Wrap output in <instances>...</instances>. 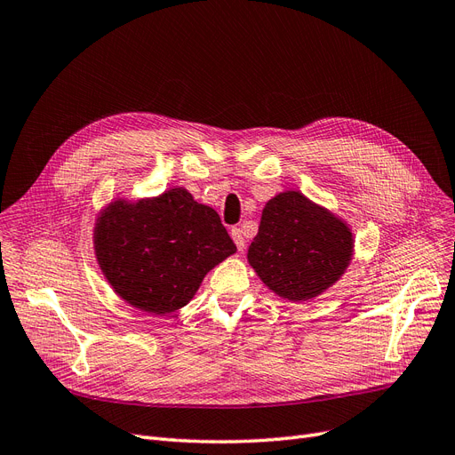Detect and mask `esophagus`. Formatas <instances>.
Wrapping results in <instances>:
<instances>
[{"label":"esophagus","mask_w":455,"mask_h":455,"mask_svg":"<svg viewBox=\"0 0 455 455\" xmlns=\"http://www.w3.org/2000/svg\"><path fill=\"white\" fill-rule=\"evenodd\" d=\"M230 234H232V240H234V243H236L238 251H243V249H245V238H243V230L236 227V228H232V230H230Z\"/></svg>","instance_id":"34e87169"}]
</instances>
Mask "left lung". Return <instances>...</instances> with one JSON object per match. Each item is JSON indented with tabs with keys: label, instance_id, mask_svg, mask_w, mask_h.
Segmentation results:
<instances>
[{
	"label": "left lung",
	"instance_id": "left-lung-1",
	"mask_svg": "<svg viewBox=\"0 0 455 455\" xmlns=\"http://www.w3.org/2000/svg\"><path fill=\"white\" fill-rule=\"evenodd\" d=\"M352 236L338 217L301 193H281L262 210L247 259L275 294L301 301L326 291L350 262Z\"/></svg>",
	"mask_w": 455,
	"mask_h": 455
}]
</instances>
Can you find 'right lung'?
Returning <instances> with one entry per match:
<instances>
[{
	"label": "right lung",
	"instance_id": "right-lung-1",
	"mask_svg": "<svg viewBox=\"0 0 455 455\" xmlns=\"http://www.w3.org/2000/svg\"><path fill=\"white\" fill-rule=\"evenodd\" d=\"M95 251L108 283L131 306L166 315L183 307L202 279L236 251L221 217L185 189L99 217Z\"/></svg>",
	"mask_w": 455,
	"mask_h": 455
}]
</instances>
